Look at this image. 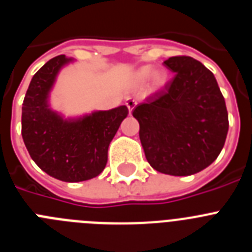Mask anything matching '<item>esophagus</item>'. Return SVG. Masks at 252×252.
<instances>
[{
    "mask_svg": "<svg viewBox=\"0 0 252 252\" xmlns=\"http://www.w3.org/2000/svg\"><path fill=\"white\" fill-rule=\"evenodd\" d=\"M137 104V102L135 101V99H132V98H127V101H126V106H127V108H128V112H132V110L133 108H135V106H136Z\"/></svg>",
    "mask_w": 252,
    "mask_h": 252,
    "instance_id": "obj_1",
    "label": "esophagus"
}]
</instances>
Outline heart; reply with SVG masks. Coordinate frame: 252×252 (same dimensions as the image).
<instances>
[{
	"mask_svg": "<svg viewBox=\"0 0 252 252\" xmlns=\"http://www.w3.org/2000/svg\"><path fill=\"white\" fill-rule=\"evenodd\" d=\"M150 78L151 82H153L155 86H160V84H162L165 82L166 74L162 72V70H159V69L153 70V66L145 65L142 66V68H140L139 70L135 73V75H133V79H135L136 83H145V82L148 81V79H150Z\"/></svg>",
	"mask_w": 252,
	"mask_h": 252,
	"instance_id": "obj_1",
	"label": "heart"
}]
</instances>
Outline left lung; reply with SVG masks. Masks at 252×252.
<instances>
[{"instance_id": "left-lung-1", "label": "left lung", "mask_w": 252, "mask_h": 252, "mask_svg": "<svg viewBox=\"0 0 252 252\" xmlns=\"http://www.w3.org/2000/svg\"><path fill=\"white\" fill-rule=\"evenodd\" d=\"M175 73L159 92L137 104L140 141L146 160L159 173L187 177L217 159L228 132V113L213 73L190 57H171Z\"/></svg>"}]
</instances>
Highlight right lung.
Masks as SVG:
<instances>
[{
  "label": "right lung",
  "mask_w": 252,
  "mask_h": 252,
  "mask_svg": "<svg viewBox=\"0 0 252 252\" xmlns=\"http://www.w3.org/2000/svg\"><path fill=\"white\" fill-rule=\"evenodd\" d=\"M73 62V58L58 55L35 73L21 116L22 139L31 159L46 174L68 183L101 174L108 146L128 115L126 106L68 119L51 110L49 97L58 74Z\"/></svg>",
  "instance_id": "1"
}]
</instances>
